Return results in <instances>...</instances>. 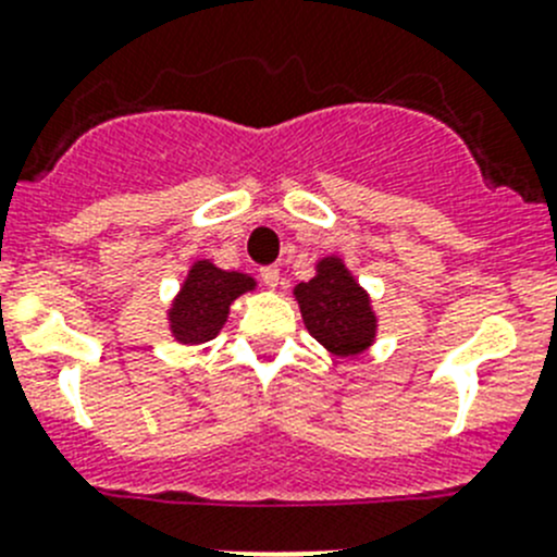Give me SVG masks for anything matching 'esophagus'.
Here are the masks:
<instances>
[{"label":"esophagus","mask_w":557,"mask_h":557,"mask_svg":"<svg viewBox=\"0 0 557 557\" xmlns=\"http://www.w3.org/2000/svg\"><path fill=\"white\" fill-rule=\"evenodd\" d=\"M261 280L269 285V288H277V285H280V269L277 267L261 269Z\"/></svg>","instance_id":"34e87169"}]
</instances>
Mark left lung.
I'll return each mask as SVG.
<instances>
[{"instance_id":"obj_1","label":"left lung","mask_w":557,"mask_h":557,"mask_svg":"<svg viewBox=\"0 0 557 557\" xmlns=\"http://www.w3.org/2000/svg\"><path fill=\"white\" fill-rule=\"evenodd\" d=\"M294 299L308 332L332 357L355 360L376 343L379 315L371 294L341 255H324L315 261V274L296 285Z\"/></svg>"}]
</instances>
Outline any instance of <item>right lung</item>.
<instances>
[{
    "instance_id": "1",
    "label": "right lung",
    "mask_w": 557,
    "mask_h": 557,
    "mask_svg": "<svg viewBox=\"0 0 557 557\" xmlns=\"http://www.w3.org/2000/svg\"><path fill=\"white\" fill-rule=\"evenodd\" d=\"M258 288L244 272H225L208 258H197L168 308L170 335L184 346L214 341L238 296Z\"/></svg>"
}]
</instances>
